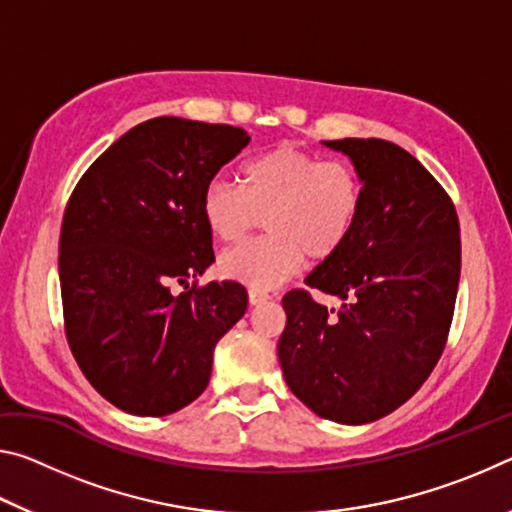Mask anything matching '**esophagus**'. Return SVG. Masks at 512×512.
<instances>
[{
    "label": "esophagus",
    "mask_w": 512,
    "mask_h": 512,
    "mask_svg": "<svg viewBox=\"0 0 512 512\" xmlns=\"http://www.w3.org/2000/svg\"><path fill=\"white\" fill-rule=\"evenodd\" d=\"M271 300V296H268L266 291H259V289H250L248 291V302L250 305H262V302Z\"/></svg>",
    "instance_id": "1"
}]
</instances>
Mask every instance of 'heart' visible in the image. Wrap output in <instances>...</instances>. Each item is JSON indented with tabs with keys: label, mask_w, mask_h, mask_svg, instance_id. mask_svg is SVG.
Here are the masks:
<instances>
[{
	"label": "heart",
	"mask_w": 512,
	"mask_h": 512,
	"mask_svg": "<svg viewBox=\"0 0 512 512\" xmlns=\"http://www.w3.org/2000/svg\"><path fill=\"white\" fill-rule=\"evenodd\" d=\"M363 212V180L345 160H323L296 144H277L241 167V187L223 178L205 185V228L237 244L264 219L268 235L248 241L219 262L221 273L253 289L289 280L305 262L341 253Z\"/></svg>",
	"instance_id": "heart-1"
}]
</instances>
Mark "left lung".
Wrapping results in <instances>:
<instances>
[{"label":"left lung","mask_w":512,"mask_h":512,"mask_svg":"<svg viewBox=\"0 0 512 512\" xmlns=\"http://www.w3.org/2000/svg\"><path fill=\"white\" fill-rule=\"evenodd\" d=\"M352 160L363 212L341 253L282 298L277 357L287 386L320 418L366 424L393 413L427 381L445 350L461 277V228L452 198L402 146L323 142Z\"/></svg>","instance_id":"8db88e82"}]
</instances>
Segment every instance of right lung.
<instances>
[{"instance_id": "1", "label": "right lung", "mask_w": 512, "mask_h": 512, "mask_svg": "<svg viewBox=\"0 0 512 512\" xmlns=\"http://www.w3.org/2000/svg\"><path fill=\"white\" fill-rule=\"evenodd\" d=\"M248 142L244 128L155 117L103 151L69 196L58 244L67 343L121 411L162 418L192 404L216 343L246 314L239 282L196 277L214 262L203 189Z\"/></svg>"}]
</instances>
